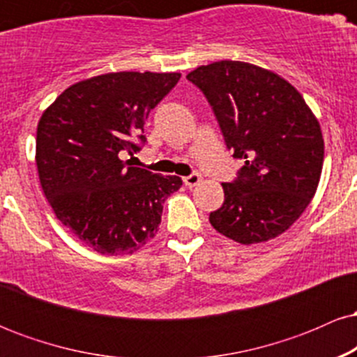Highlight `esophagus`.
Listing matches in <instances>:
<instances>
[{
	"mask_svg": "<svg viewBox=\"0 0 357 357\" xmlns=\"http://www.w3.org/2000/svg\"><path fill=\"white\" fill-rule=\"evenodd\" d=\"M183 181H184V184H186V186L192 188V186H196V184H199V181H202V174L192 173L190 176H186V178H183Z\"/></svg>",
	"mask_w": 357,
	"mask_h": 357,
	"instance_id": "1",
	"label": "esophagus"
}]
</instances>
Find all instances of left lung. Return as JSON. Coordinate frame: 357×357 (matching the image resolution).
<instances>
[{"label": "left lung", "mask_w": 357, "mask_h": 357, "mask_svg": "<svg viewBox=\"0 0 357 357\" xmlns=\"http://www.w3.org/2000/svg\"><path fill=\"white\" fill-rule=\"evenodd\" d=\"M211 104L238 179L221 184L225 202L210 213L216 231L241 245L289 230L312 202L324 162L317 117L278 73L247 61L221 60L186 75Z\"/></svg>", "instance_id": "left-lung-1"}]
</instances>
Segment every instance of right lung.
I'll return each mask as SVG.
<instances>
[{"mask_svg":"<svg viewBox=\"0 0 357 357\" xmlns=\"http://www.w3.org/2000/svg\"><path fill=\"white\" fill-rule=\"evenodd\" d=\"M181 73L110 72L65 89L36 129V169L53 213L102 255L132 253L153 240L162 203L179 176L153 174L122 161L130 142ZM144 141V136H139Z\"/></svg>","mask_w":357,"mask_h":357,"instance_id":"right-lung-1","label":"right lung"}]
</instances>
